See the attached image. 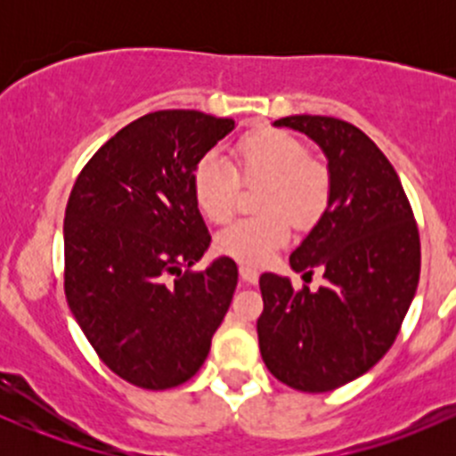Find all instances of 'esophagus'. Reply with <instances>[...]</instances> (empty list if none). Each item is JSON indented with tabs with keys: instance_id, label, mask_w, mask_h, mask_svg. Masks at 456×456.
<instances>
[{
	"instance_id": "esophagus-1",
	"label": "esophagus",
	"mask_w": 456,
	"mask_h": 456,
	"mask_svg": "<svg viewBox=\"0 0 456 456\" xmlns=\"http://www.w3.org/2000/svg\"><path fill=\"white\" fill-rule=\"evenodd\" d=\"M240 278L245 280V282L249 284H256L257 278H260V273H257L256 266H249V265H242L240 266Z\"/></svg>"
}]
</instances>
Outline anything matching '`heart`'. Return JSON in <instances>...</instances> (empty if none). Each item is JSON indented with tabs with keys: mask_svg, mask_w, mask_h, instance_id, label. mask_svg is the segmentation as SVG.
<instances>
[{
	"mask_svg": "<svg viewBox=\"0 0 456 456\" xmlns=\"http://www.w3.org/2000/svg\"><path fill=\"white\" fill-rule=\"evenodd\" d=\"M233 169L220 156L205 154L191 174V194L200 214L211 223H224L236 209L238 176L262 181L257 207L265 214L242 218L218 233L216 247L247 265L266 262L291 238L296 224H314L330 194L329 167L306 154L305 142L278 127H254L232 150Z\"/></svg>",
	"mask_w": 456,
	"mask_h": 456,
	"instance_id": "heart-1",
	"label": "heart"
}]
</instances>
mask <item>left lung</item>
I'll return each instance as SVG.
<instances>
[{
	"label": "left lung",
	"mask_w": 456,
	"mask_h": 456,
	"mask_svg": "<svg viewBox=\"0 0 456 456\" xmlns=\"http://www.w3.org/2000/svg\"><path fill=\"white\" fill-rule=\"evenodd\" d=\"M273 126L314 139L329 160V205L289 257L302 278L320 271L326 284L293 289L289 278L262 273L257 342L275 379L329 393L393 346L419 284V229L397 172L360 127L311 114Z\"/></svg>",
	"instance_id": "1"
}]
</instances>
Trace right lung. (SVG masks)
<instances>
[{
    "mask_svg": "<svg viewBox=\"0 0 456 456\" xmlns=\"http://www.w3.org/2000/svg\"><path fill=\"white\" fill-rule=\"evenodd\" d=\"M233 127L199 110L145 114L99 147L68 199V306L101 362L139 388L191 379L232 305V257L190 266L211 242L191 174Z\"/></svg>",
    "mask_w": 456,
    "mask_h": 456,
    "instance_id": "obj_1",
    "label": "right lung"
}]
</instances>
